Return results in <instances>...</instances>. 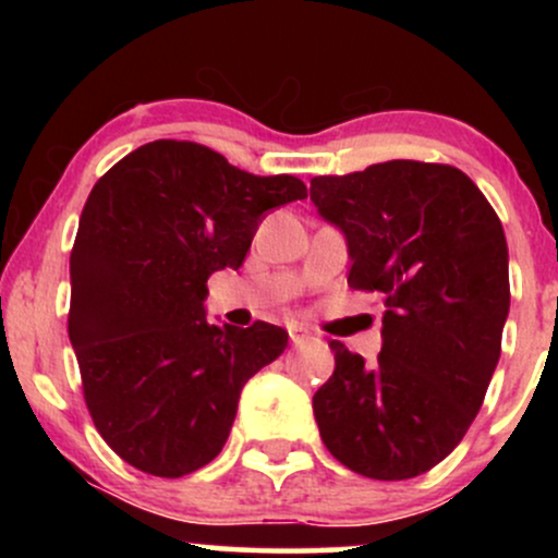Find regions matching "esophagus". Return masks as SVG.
Instances as JSON below:
<instances>
[{
    "instance_id": "34e87169",
    "label": "esophagus",
    "mask_w": 558,
    "mask_h": 558,
    "mask_svg": "<svg viewBox=\"0 0 558 558\" xmlns=\"http://www.w3.org/2000/svg\"><path fill=\"white\" fill-rule=\"evenodd\" d=\"M310 336L312 332L306 328H301V325H296V323L288 325V338H291V343H304Z\"/></svg>"
}]
</instances>
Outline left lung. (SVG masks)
<instances>
[{"instance_id":"8db88e82","label":"left lung","mask_w":558,"mask_h":558,"mask_svg":"<svg viewBox=\"0 0 558 558\" xmlns=\"http://www.w3.org/2000/svg\"><path fill=\"white\" fill-rule=\"evenodd\" d=\"M310 194L343 230L349 286L386 301L375 364L330 341L336 369L312 399L319 438L356 475L417 477L470 430L501 356V220L462 170L438 162L317 175Z\"/></svg>"}]
</instances>
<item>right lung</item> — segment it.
<instances>
[{"instance_id": "obj_1", "label": "right lung", "mask_w": 558, "mask_h": 558, "mask_svg": "<svg viewBox=\"0 0 558 558\" xmlns=\"http://www.w3.org/2000/svg\"><path fill=\"white\" fill-rule=\"evenodd\" d=\"M306 196L194 141L159 138L96 181L70 252L68 332L96 430L155 477L202 470L226 446L241 388L288 332L207 323V280L239 270L262 217Z\"/></svg>"}]
</instances>
